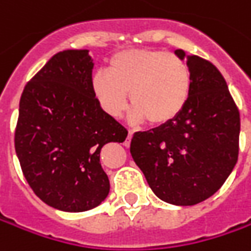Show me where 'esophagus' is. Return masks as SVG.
Segmentation results:
<instances>
[{"instance_id":"1","label":"esophagus","mask_w":251,"mask_h":251,"mask_svg":"<svg viewBox=\"0 0 251 251\" xmlns=\"http://www.w3.org/2000/svg\"><path fill=\"white\" fill-rule=\"evenodd\" d=\"M131 138H132V132H131V131H128V135H127V140H126V142H124V145H126V147H130Z\"/></svg>"}]
</instances>
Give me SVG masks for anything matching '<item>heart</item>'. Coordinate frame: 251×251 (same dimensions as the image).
Listing matches in <instances>:
<instances>
[{"label": "heart", "instance_id": "1", "mask_svg": "<svg viewBox=\"0 0 251 251\" xmlns=\"http://www.w3.org/2000/svg\"><path fill=\"white\" fill-rule=\"evenodd\" d=\"M91 88L101 110L110 117H120L126 111L130 93L131 120L165 127L187 107L193 75L176 54L131 49L111 55L107 71L92 75Z\"/></svg>", "mask_w": 251, "mask_h": 251}]
</instances>
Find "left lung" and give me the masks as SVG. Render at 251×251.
<instances>
[{
    "label": "left lung",
    "instance_id": "1",
    "mask_svg": "<svg viewBox=\"0 0 251 251\" xmlns=\"http://www.w3.org/2000/svg\"><path fill=\"white\" fill-rule=\"evenodd\" d=\"M175 54L193 75L187 107L169 126L135 132L130 151L156 197L188 207L214 196L232 173L240 116L214 64L183 50Z\"/></svg>",
    "mask_w": 251,
    "mask_h": 251
}]
</instances>
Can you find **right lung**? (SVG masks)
Returning <instances> with one entry per match:
<instances>
[{
	"label": "right lung",
	"mask_w": 251,
	"mask_h": 251,
	"mask_svg": "<svg viewBox=\"0 0 251 251\" xmlns=\"http://www.w3.org/2000/svg\"><path fill=\"white\" fill-rule=\"evenodd\" d=\"M89 50L53 55L25 86L15 151L25 178L47 205L82 212L109 196L100 151L128 131L101 110L91 88Z\"/></svg>",
	"instance_id": "1"
}]
</instances>
